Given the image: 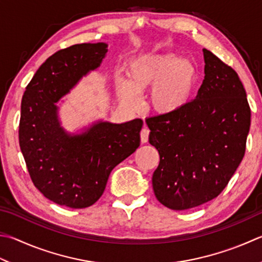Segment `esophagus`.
Wrapping results in <instances>:
<instances>
[{
    "mask_svg": "<svg viewBox=\"0 0 262 262\" xmlns=\"http://www.w3.org/2000/svg\"><path fill=\"white\" fill-rule=\"evenodd\" d=\"M148 138H149V129L147 126H144L140 131V139L142 144H146L148 141Z\"/></svg>",
    "mask_w": 262,
    "mask_h": 262,
    "instance_id": "34e87169",
    "label": "esophagus"
}]
</instances>
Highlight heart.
Wrapping results in <instances>:
<instances>
[{
	"mask_svg": "<svg viewBox=\"0 0 262 262\" xmlns=\"http://www.w3.org/2000/svg\"><path fill=\"white\" fill-rule=\"evenodd\" d=\"M126 82L117 81L116 91L129 105L137 103V93L150 91L149 102L160 114H173L189 102L199 72L190 60L174 54H147L138 57L125 71Z\"/></svg>",
	"mask_w": 262,
	"mask_h": 262,
	"instance_id": "heart-1",
	"label": "heart"
}]
</instances>
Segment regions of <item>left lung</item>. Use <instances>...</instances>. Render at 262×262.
<instances>
[{
    "mask_svg": "<svg viewBox=\"0 0 262 262\" xmlns=\"http://www.w3.org/2000/svg\"><path fill=\"white\" fill-rule=\"evenodd\" d=\"M204 80L194 100L173 114L148 117L160 154L152 189L160 203L188 210L215 199L245 154L251 110L233 68L203 49Z\"/></svg>",
    "mask_w": 262,
    "mask_h": 262,
    "instance_id": "1",
    "label": "left lung"
}]
</instances>
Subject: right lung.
Masks as SVG:
<instances>
[{
	"label": "right lung",
	"mask_w": 262,
	"mask_h": 262,
	"mask_svg": "<svg viewBox=\"0 0 262 262\" xmlns=\"http://www.w3.org/2000/svg\"><path fill=\"white\" fill-rule=\"evenodd\" d=\"M106 43H82L53 53L36 71L21 100L19 145L34 186L53 203L84 209L100 199L112 170L140 146V118L100 122L78 136L59 125L56 102L99 67Z\"/></svg>",
	"instance_id": "1"
}]
</instances>
